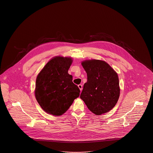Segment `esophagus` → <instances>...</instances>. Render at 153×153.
I'll use <instances>...</instances> for the list:
<instances>
[{"label":"esophagus","mask_w":153,"mask_h":153,"mask_svg":"<svg viewBox=\"0 0 153 153\" xmlns=\"http://www.w3.org/2000/svg\"><path fill=\"white\" fill-rule=\"evenodd\" d=\"M78 88H79L80 90V91H82V85H81V84H80V85H78Z\"/></svg>","instance_id":"esophagus-1"}]
</instances>
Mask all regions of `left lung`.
<instances>
[{"label": "left lung", "instance_id": "left-lung-1", "mask_svg": "<svg viewBox=\"0 0 153 153\" xmlns=\"http://www.w3.org/2000/svg\"><path fill=\"white\" fill-rule=\"evenodd\" d=\"M82 65L87 75L80 98L97 115L108 112L117 104L120 94L117 74L102 60L87 59Z\"/></svg>", "mask_w": 153, "mask_h": 153}]
</instances>
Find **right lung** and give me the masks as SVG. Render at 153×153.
I'll list each match as a JSON object with an SVG mask.
<instances>
[{
    "instance_id": "right-lung-1",
    "label": "right lung",
    "mask_w": 153,
    "mask_h": 153,
    "mask_svg": "<svg viewBox=\"0 0 153 153\" xmlns=\"http://www.w3.org/2000/svg\"><path fill=\"white\" fill-rule=\"evenodd\" d=\"M73 62L71 57H54L38 74L34 94L46 113L63 115L79 96V89L72 82V75L68 73Z\"/></svg>"
}]
</instances>
